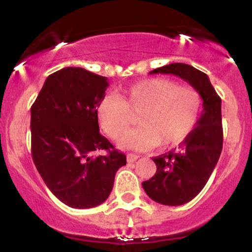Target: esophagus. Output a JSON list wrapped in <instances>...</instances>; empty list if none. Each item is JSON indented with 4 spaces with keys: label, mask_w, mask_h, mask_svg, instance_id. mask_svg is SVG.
I'll use <instances>...</instances> for the list:
<instances>
[{
    "label": "esophagus",
    "mask_w": 252,
    "mask_h": 252,
    "mask_svg": "<svg viewBox=\"0 0 252 252\" xmlns=\"http://www.w3.org/2000/svg\"><path fill=\"white\" fill-rule=\"evenodd\" d=\"M138 158H140V156H138V155L130 153V154L126 155V161H128V162H135V161L137 160Z\"/></svg>",
    "instance_id": "esophagus-1"
}]
</instances>
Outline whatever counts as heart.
<instances>
[{"label":"heart","instance_id":"1","mask_svg":"<svg viewBox=\"0 0 252 252\" xmlns=\"http://www.w3.org/2000/svg\"><path fill=\"white\" fill-rule=\"evenodd\" d=\"M201 108V96L195 89L158 77L135 83L120 96H104L97 105V118L109 137L122 138V148L146 150L158 144L169 148L190 135ZM131 114L138 115L140 126L127 134Z\"/></svg>","mask_w":252,"mask_h":252}]
</instances>
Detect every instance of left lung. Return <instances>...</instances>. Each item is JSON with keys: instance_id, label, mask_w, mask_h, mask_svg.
Instances as JSON below:
<instances>
[{"instance_id": "8db88e82", "label": "left lung", "mask_w": 252, "mask_h": 252, "mask_svg": "<svg viewBox=\"0 0 252 252\" xmlns=\"http://www.w3.org/2000/svg\"><path fill=\"white\" fill-rule=\"evenodd\" d=\"M174 74L200 94L202 111L196 126L179 148L153 158L156 173L143 181L144 192L153 200L179 206L192 200L209 181L222 149L221 99L207 74L187 63H175L149 72Z\"/></svg>"}]
</instances>
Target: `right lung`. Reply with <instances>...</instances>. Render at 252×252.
Wrapping results in <instances>:
<instances>
[{
  "instance_id": "1",
  "label": "right lung",
  "mask_w": 252,
  "mask_h": 252,
  "mask_svg": "<svg viewBox=\"0 0 252 252\" xmlns=\"http://www.w3.org/2000/svg\"><path fill=\"white\" fill-rule=\"evenodd\" d=\"M108 78L65 67L50 74L31 108L32 156L54 195L73 209H91L108 199L126 158L100 135L97 105ZM98 150L106 156L94 157Z\"/></svg>"
}]
</instances>
